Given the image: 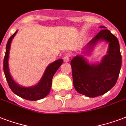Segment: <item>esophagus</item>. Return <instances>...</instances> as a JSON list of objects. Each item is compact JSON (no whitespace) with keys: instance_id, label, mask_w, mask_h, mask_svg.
<instances>
[{"instance_id":"34e87169","label":"esophagus","mask_w":126,"mask_h":126,"mask_svg":"<svg viewBox=\"0 0 126 126\" xmlns=\"http://www.w3.org/2000/svg\"><path fill=\"white\" fill-rule=\"evenodd\" d=\"M69 59H70V55L69 54H67V55H65L63 57V61H65V62H68V61H69Z\"/></svg>"}]
</instances>
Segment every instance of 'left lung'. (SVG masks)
<instances>
[{"label": "left lung", "instance_id": "8db88e82", "mask_svg": "<svg viewBox=\"0 0 126 126\" xmlns=\"http://www.w3.org/2000/svg\"><path fill=\"white\" fill-rule=\"evenodd\" d=\"M100 40L107 41L109 46L108 54L99 64L90 65L82 56H77L71 61L75 90L89 97L103 95L114 87L121 69L122 55L117 38L110 31L103 29L88 43V46L92 47Z\"/></svg>", "mask_w": 126, "mask_h": 126}]
</instances>
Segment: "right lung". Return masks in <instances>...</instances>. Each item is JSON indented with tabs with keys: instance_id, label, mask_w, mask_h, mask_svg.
I'll use <instances>...</instances> for the list:
<instances>
[{
	"instance_id": "obj_1",
	"label": "right lung",
	"mask_w": 126,
	"mask_h": 126,
	"mask_svg": "<svg viewBox=\"0 0 126 126\" xmlns=\"http://www.w3.org/2000/svg\"><path fill=\"white\" fill-rule=\"evenodd\" d=\"M17 31L13 34L10 37L8 41L7 42L6 47V53H5L4 63H3V68L4 72L5 77L6 79L7 82L8 84L12 91L17 95L29 101H36L41 99L45 97L47 94L49 93L51 87V81L54 74L59 67L63 63V59H58L55 62L51 63L46 69L44 75L42 77L41 80L38 82L36 86L31 88H23L15 82L12 79L10 73H9L8 65V59L9 57V50L10 47V44L12 38L14 37Z\"/></svg>"
}]
</instances>
